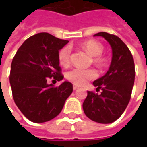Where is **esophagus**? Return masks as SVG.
I'll list each match as a JSON object with an SVG mask.
<instances>
[{
    "instance_id": "1",
    "label": "esophagus",
    "mask_w": 147,
    "mask_h": 147,
    "mask_svg": "<svg viewBox=\"0 0 147 147\" xmlns=\"http://www.w3.org/2000/svg\"><path fill=\"white\" fill-rule=\"evenodd\" d=\"M77 89H78V87L76 85H74V90H77Z\"/></svg>"
}]
</instances>
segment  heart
<instances>
[{
    "mask_svg": "<svg viewBox=\"0 0 147 147\" xmlns=\"http://www.w3.org/2000/svg\"><path fill=\"white\" fill-rule=\"evenodd\" d=\"M82 49L87 51L90 55L94 56V63L99 66H101L105 62V58L101 55L104 51V47L96 41L89 40L82 43ZM71 49L69 47H65L59 51L58 58L59 64L63 66H67L70 62ZM96 77V72L92 69H84L81 68H74L66 74V78L69 81L74 84L81 86L86 82L92 80Z\"/></svg>",
    "mask_w": 147,
    "mask_h": 147,
    "instance_id": "heart-1",
    "label": "heart"
}]
</instances>
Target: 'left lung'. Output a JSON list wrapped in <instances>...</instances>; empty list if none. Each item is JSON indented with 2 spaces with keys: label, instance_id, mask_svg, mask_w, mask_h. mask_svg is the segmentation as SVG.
<instances>
[{
  "label": "left lung",
  "instance_id": "left-lung-1",
  "mask_svg": "<svg viewBox=\"0 0 147 147\" xmlns=\"http://www.w3.org/2000/svg\"><path fill=\"white\" fill-rule=\"evenodd\" d=\"M94 37H102L112 49V59L109 70L104 76L95 80L93 85L101 90L98 95L88 92L82 108L85 115L92 121L111 123L125 110L131 98L135 65L129 49L119 37L107 32H98Z\"/></svg>",
  "mask_w": 147,
  "mask_h": 147
}]
</instances>
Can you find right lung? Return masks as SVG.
<instances>
[{
	"instance_id": "right-lung-1",
	"label": "right lung",
	"mask_w": 147,
	"mask_h": 147,
	"mask_svg": "<svg viewBox=\"0 0 147 147\" xmlns=\"http://www.w3.org/2000/svg\"><path fill=\"white\" fill-rule=\"evenodd\" d=\"M69 41L47 32L28 38L21 45L11 63L9 83L14 102L28 119L33 123L51 120L59 115L73 92V85L65 81L54 88L47 80L61 81L59 51Z\"/></svg>"
}]
</instances>
